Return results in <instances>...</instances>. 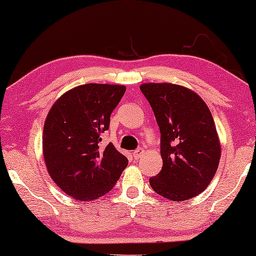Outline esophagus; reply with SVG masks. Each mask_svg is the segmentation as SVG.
Instances as JSON below:
<instances>
[{
  "instance_id": "obj_1",
  "label": "esophagus",
  "mask_w": 256,
  "mask_h": 256,
  "mask_svg": "<svg viewBox=\"0 0 256 256\" xmlns=\"http://www.w3.org/2000/svg\"><path fill=\"white\" fill-rule=\"evenodd\" d=\"M143 152V150H142V148H138V149H136L134 152H132V157H134V160H138L140 157H141V154Z\"/></svg>"
}]
</instances>
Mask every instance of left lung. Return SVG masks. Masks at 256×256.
<instances>
[{"label": "left lung", "instance_id": "left-lung-1", "mask_svg": "<svg viewBox=\"0 0 256 256\" xmlns=\"http://www.w3.org/2000/svg\"><path fill=\"white\" fill-rule=\"evenodd\" d=\"M160 132L162 170L150 177L152 190L174 202L188 200L208 188L220 160V143L212 114L202 98L174 84L140 87Z\"/></svg>", "mask_w": 256, "mask_h": 256}]
</instances>
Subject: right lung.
<instances>
[{
  "label": "right lung",
  "mask_w": 256,
  "mask_h": 256,
  "mask_svg": "<svg viewBox=\"0 0 256 256\" xmlns=\"http://www.w3.org/2000/svg\"><path fill=\"white\" fill-rule=\"evenodd\" d=\"M126 87L86 84L59 98L48 112L43 130V154L48 171L62 192L88 202L110 192L127 157L112 143L101 144L110 114Z\"/></svg>",
  "instance_id": "obj_1"
}]
</instances>
